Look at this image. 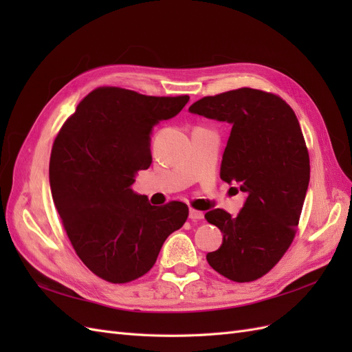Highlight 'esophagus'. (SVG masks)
Wrapping results in <instances>:
<instances>
[{
  "label": "esophagus",
  "instance_id": "obj_1",
  "mask_svg": "<svg viewBox=\"0 0 352 352\" xmlns=\"http://www.w3.org/2000/svg\"><path fill=\"white\" fill-rule=\"evenodd\" d=\"M189 219H192V220L204 219V212L199 211V210H195V208H190L189 210Z\"/></svg>",
  "mask_w": 352,
  "mask_h": 352
}]
</instances>
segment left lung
Listing matches in <instances>:
<instances>
[{
    "instance_id": "8db88e82",
    "label": "left lung",
    "mask_w": 352,
    "mask_h": 352,
    "mask_svg": "<svg viewBox=\"0 0 352 352\" xmlns=\"http://www.w3.org/2000/svg\"><path fill=\"white\" fill-rule=\"evenodd\" d=\"M189 111L232 124L220 177L247 194L236 217L223 208L206 212L223 233L207 261L233 282L257 280L283 257L300 223L310 182L300 122L279 95L252 88L204 97Z\"/></svg>"
}]
</instances>
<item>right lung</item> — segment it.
Returning a JSON list of instances; mask_svg holds the SVG:
<instances>
[{"mask_svg":"<svg viewBox=\"0 0 352 352\" xmlns=\"http://www.w3.org/2000/svg\"><path fill=\"white\" fill-rule=\"evenodd\" d=\"M188 100L101 87L78 104L52 144L50 185L63 228L82 263L110 283L150 272L167 236L188 219L184 202L155 207L131 189L151 164L153 126Z\"/></svg>","mask_w":352,"mask_h":352,"instance_id":"obj_1","label":"right lung"}]
</instances>
